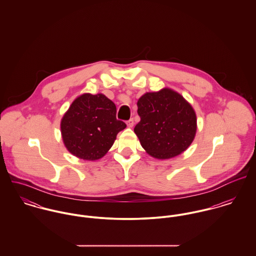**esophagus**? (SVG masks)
<instances>
[{
	"mask_svg": "<svg viewBox=\"0 0 256 256\" xmlns=\"http://www.w3.org/2000/svg\"><path fill=\"white\" fill-rule=\"evenodd\" d=\"M126 123H127V126H128V127L132 128V127L134 126V119H133V118H131V119H129Z\"/></svg>",
	"mask_w": 256,
	"mask_h": 256,
	"instance_id": "34e87169",
	"label": "esophagus"
}]
</instances>
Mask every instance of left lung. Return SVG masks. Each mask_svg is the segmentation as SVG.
Instances as JSON below:
<instances>
[{
  "label": "left lung",
  "instance_id": "left-lung-1",
  "mask_svg": "<svg viewBox=\"0 0 256 256\" xmlns=\"http://www.w3.org/2000/svg\"><path fill=\"white\" fill-rule=\"evenodd\" d=\"M140 122L134 132L152 156L166 160L184 152L194 140L195 111L182 96L170 88L146 92L138 102Z\"/></svg>",
  "mask_w": 256,
  "mask_h": 256
}]
</instances>
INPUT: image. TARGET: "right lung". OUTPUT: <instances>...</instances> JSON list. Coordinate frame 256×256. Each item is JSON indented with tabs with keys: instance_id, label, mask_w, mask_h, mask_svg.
Returning <instances> with one entry per match:
<instances>
[{
	"instance_id": "right-lung-1",
	"label": "right lung",
	"mask_w": 256,
	"mask_h": 256,
	"mask_svg": "<svg viewBox=\"0 0 256 256\" xmlns=\"http://www.w3.org/2000/svg\"><path fill=\"white\" fill-rule=\"evenodd\" d=\"M125 127L123 121L116 119L115 104L102 94L80 96L61 120L65 146L84 160L102 158Z\"/></svg>"
}]
</instances>
